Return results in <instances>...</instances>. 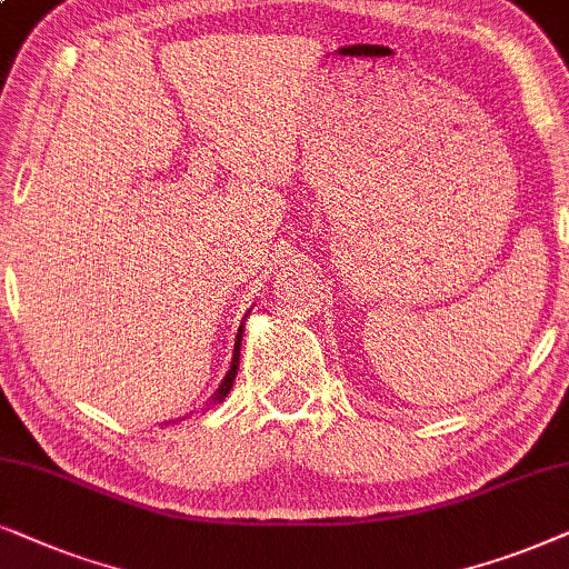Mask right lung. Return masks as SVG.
I'll return each instance as SVG.
<instances>
[{
	"label": "right lung",
	"mask_w": 569,
	"mask_h": 569,
	"mask_svg": "<svg viewBox=\"0 0 569 569\" xmlns=\"http://www.w3.org/2000/svg\"><path fill=\"white\" fill-rule=\"evenodd\" d=\"M247 317V315H244ZM241 338H244V320H241V325H239V330H237V340H233V356H231V367H229V372H226V377L221 380V385H218V390L213 392V403H221V400L229 396V390H231V385H233V380H237V369H239V353H241Z\"/></svg>",
	"instance_id": "right-lung-1"
}]
</instances>
